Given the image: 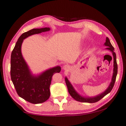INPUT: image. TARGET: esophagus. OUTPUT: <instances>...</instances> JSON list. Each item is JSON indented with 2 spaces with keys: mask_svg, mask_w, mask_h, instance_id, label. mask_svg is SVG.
<instances>
[{
  "mask_svg": "<svg viewBox=\"0 0 126 126\" xmlns=\"http://www.w3.org/2000/svg\"><path fill=\"white\" fill-rule=\"evenodd\" d=\"M63 69H64V70H69V69H70V67H69V65H64L63 66Z\"/></svg>",
  "mask_w": 126,
  "mask_h": 126,
  "instance_id": "obj_1",
  "label": "esophagus"
}]
</instances>
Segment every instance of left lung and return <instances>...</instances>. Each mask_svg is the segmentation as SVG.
I'll return each mask as SVG.
<instances>
[{
    "label": "left lung",
    "instance_id": "left-lung-1",
    "mask_svg": "<svg viewBox=\"0 0 126 126\" xmlns=\"http://www.w3.org/2000/svg\"><path fill=\"white\" fill-rule=\"evenodd\" d=\"M104 45L105 46H107L106 48V49H108L113 54V75L112 77L111 81L108 88L105 90L104 92L100 94L96 95L94 97H84L80 95H79L78 93L76 90H75L74 88H73L72 84L70 83V81L68 80V79L67 77L65 78V81L66 85H67L68 92H69V94L70 95L73 99H75L77 101L81 102H88V103H94L96 102L99 101L100 100H101L102 98L104 97L105 96H106L107 94H108L109 93L111 92V91L113 87L115 84L116 76L117 74V61H116V55L115 52V49H114L113 47L112 46L111 43L110 41L109 38L108 37H106V42H105Z\"/></svg>",
    "mask_w": 126,
    "mask_h": 126
}]
</instances>
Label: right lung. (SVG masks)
<instances>
[{"label":"right lung","mask_w":126,"mask_h":126,"mask_svg":"<svg viewBox=\"0 0 126 126\" xmlns=\"http://www.w3.org/2000/svg\"><path fill=\"white\" fill-rule=\"evenodd\" d=\"M49 30V27L33 29L22 33L18 38L11 52V80L19 96L32 104H41L49 99L52 76L55 73L60 72L61 68L57 66L37 75H33L22 57L21 45L24 40L29 36Z\"/></svg>","instance_id":"obj_1"}]
</instances>
